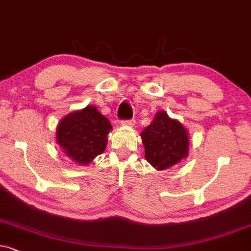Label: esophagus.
Segmentation results:
<instances>
[{"label":"esophagus","instance_id":"1","mask_svg":"<svg viewBox=\"0 0 251 251\" xmlns=\"http://www.w3.org/2000/svg\"><path fill=\"white\" fill-rule=\"evenodd\" d=\"M121 125L125 126H132L135 125V120H123Z\"/></svg>","mask_w":251,"mask_h":251}]
</instances>
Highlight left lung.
Listing matches in <instances>:
<instances>
[{
    "mask_svg": "<svg viewBox=\"0 0 251 251\" xmlns=\"http://www.w3.org/2000/svg\"><path fill=\"white\" fill-rule=\"evenodd\" d=\"M145 158L156 170H166L188 156V132L177 120L159 110L141 132Z\"/></svg>",
    "mask_w": 251,
    "mask_h": 251,
    "instance_id": "8db88e82",
    "label": "left lung"
}]
</instances>
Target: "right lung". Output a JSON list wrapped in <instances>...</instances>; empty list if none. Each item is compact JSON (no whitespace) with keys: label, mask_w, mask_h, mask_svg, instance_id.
<instances>
[{"label":"right lung","mask_w":251,"mask_h":251,"mask_svg":"<svg viewBox=\"0 0 251 251\" xmlns=\"http://www.w3.org/2000/svg\"><path fill=\"white\" fill-rule=\"evenodd\" d=\"M113 126L95 106L73 111L57 126V143L65 156L80 165H88L107 147Z\"/></svg>","instance_id":"add662e5"}]
</instances>
